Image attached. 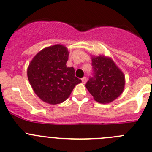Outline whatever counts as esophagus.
I'll list each match as a JSON object with an SVG mask.
<instances>
[{
    "label": "esophagus",
    "instance_id": "34e87169",
    "mask_svg": "<svg viewBox=\"0 0 152 152\" xmlns=\"http://www.w3.org/2000/svg\"><path fill=\"white\" fill-rule=\"evenodd\" d=\"M86 81H87V79H86V77H83L82 79H81V81H82L83 84H85Z\"/></svg>",
    "mask_w": 152,
    "mask_h": 152
}]
</instances>
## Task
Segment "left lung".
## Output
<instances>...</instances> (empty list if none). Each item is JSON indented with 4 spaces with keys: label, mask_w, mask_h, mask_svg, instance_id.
I'll return each mask as SVG.
<instances>
[{
    "label": "left lung",
    "mask_w": 152,
    "mask_h": 152,
    "mask_svg": "<svg viewBox=\"0 0 152 152\" xmlns=\"http://www.w3.org/2000/svg\"><path fill=\"white\" fill-rule=\"evenodd\" d=\"M94 76L86 88L100 103H109L120 96L125 85V76L111 57L92 55Z\"/></svg>",
    "instance_id": "8db88e82"
}]
</instances>
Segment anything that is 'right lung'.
<instances>
[{"label":"right lung","mask_w":152,"mask_h":152,"mask_svg":"<svg viewBox=\"0 0 152 152\" xmlns=\"http://www.w3.org/2000/svg\"><path fill=\"white\" fill-rule=\"evenodd\" d=\"M69 52L55 44L43 49L32 59L27 74L36 95L51 105L61 103L70 97L75 86L81 82L73 67H67Z\"/></svg>","instance_id":"add662e5"}]
</instances>
